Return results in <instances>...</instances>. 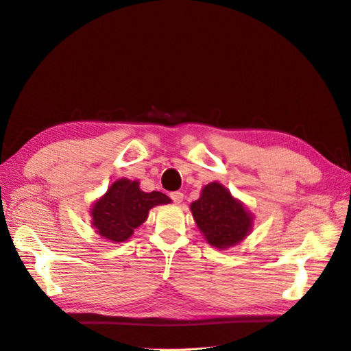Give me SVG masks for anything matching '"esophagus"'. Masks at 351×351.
Here are the masks:
<instances>
[{
  "mask_svg": "<svg viewBox=\"0 0 351 351\" xmlns=\"http://www.w3.org/2000/svg\"><path fill=\"white\" fill-rule=\"evenodd\" d=\"M170 199L173 200V203L179 204V203H181V202L184 200V193H181V191H173V193H170Z\"/></svg>",
  "mask_w": 351,
  "mask_h": 351,
  "instance_id": "obj_1",
  "label": "esophagus"
}]
</instances>
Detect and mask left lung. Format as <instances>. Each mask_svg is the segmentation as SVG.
<instances>
[{"instance_id": "left-lung-1", "label": "left lung", "mask_w": 351, "mask_h": 351, "mask_svg": "<svg viewBox=\"0 0 351 351\" xmlns=\"http://www.w3.org/2000/svg\"><path fill=\"white\" fill-rule=\"evenodd\" d=\"M191 212L208 243L218 249L240 243L252 230V215L219 182L203 188L200 199L191 203Z\"/></svg>"}]
</instances>
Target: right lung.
<instances>
[{"label": "right lung", "instance_id": "obj_1", "mask_svg": "<svg viewBox=\"0 0 351 351\" xmlns=\"http://www.w3.org/2000/svg\"><path fill=\"white\" fill-rule=\"evenodd\" d=\"M167 203L170 199L166 194L143 193L138 181L121 178L93 203L90 209L92 226L102 239L121 243L130 239L134 228L147 221L151 208Z\"/></svg>", "mask_w": 351, "mask_h": 351}]
</instances>
